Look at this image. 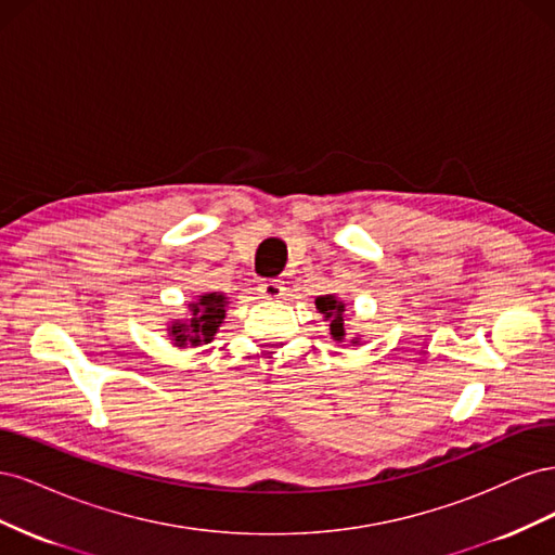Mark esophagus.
I'll return each mask as SVG.
<instances>
[{
    "mask_svg": "<svg viewBox=\"0 0 555 555\" xmlns=\"http://www.w3.org/2000/svg\"><path fill=\"white\" fill-rule=\"evenodd\" d=\"M259 294L263 298H280L284 294V282H280V280H261L259 282Z\"/></svg>",
    "mask_w": 555,
    "mask_h": 555,
    "instance_id": "1",
    "label": "esophagus"
}]
</instances>
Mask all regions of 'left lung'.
Returning <instances> with one entry per match:
<instances>
[{
	"mask_svg": "<svg viewBox=\"0 0 555 555\" xmlns=\"http://www.w3.org/2000/svg\"><path fill=\"white\" fill-rule=\"evenodd\" d=\"M317 310L322 312L326 319H331V335L335 340H343L345 338V319H343V312H345V306L340 304L338 298L326 294V296H319L317 300Z\"/></svg>",
	"mask_w": 555,
	"mask_h": 555,
	"instance_id": "1",
	"label": "left lung"
}]
</instances>
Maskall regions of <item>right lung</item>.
Listing matches in <instances>:
<instances>
[{
	"label": "right lung",
	"instance_id": "right-lung-1",
	"mask_svg": "<svg viewBox=\"0 0 555 555\" xmlns=\"http://www.w3.org/2000/svg\"><path fill=\"white\" fill-rule=\"evenodd\" d=\"M190 308H192L190 322H180V324L171 326V335H173L176 345L182 347V345L210 343L224 319L227 298L217 292L204 294V296H198L196 304H192Z\"/></svg>",
	"mask_w": 555,
	"mask_h": 555
}]
</instances>
